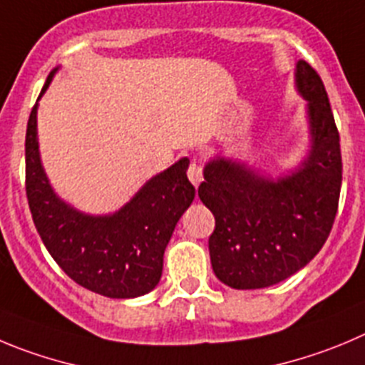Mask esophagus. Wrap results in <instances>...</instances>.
Wrapping results in <instances>:
<instances>
[{"mask_svg": "<svg viewBox=\"0 0 365 365\" xmlns=\"http://www.w3.org/2000/svg\"><path fill=\"white\" fill-rule=\"evenodd\" d=\"M187 176H189L190 183H192L194 187H198L200 183H202L203 180V175H202V167H200V163L192 162L189 165V171H187Z\"/></svg>", "mask_w": 365, "mask_h": 365, "instance_id": "esophagus-1", "label": "esophagus"}]
</instances>
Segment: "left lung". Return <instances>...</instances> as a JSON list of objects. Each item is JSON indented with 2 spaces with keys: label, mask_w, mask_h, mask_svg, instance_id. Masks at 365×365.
Wrapping results in <instances>:
<instances>
[{
  "label": "left lung",
  "mask_w": 365,
  "mask_h": 365,
  "mask_svg": "<svg viewBox=\"0 0 365 365\" xmlns=\"http://www.w3.org/2000/svg\"><path fill=\"white\" fill-rule=\"evenodd\" d=\"M295 91L306 101L308 145L284 173H268L216 153L203 167L198 196L214 214L210 264L236 290L268 288L292 277L329 236L342 183L340 138L321 77L297 61Z\"/></svg>",
  "instance_id": "left-lung-1"
}]
</instances>
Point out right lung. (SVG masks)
<instances>
[{
  "instance_id": "obj_1",
  "label": "right lung",
  "mask_w": 365,
  "mask_h": 365,
  "mask_svg": "<svg viewBox=\"0 0 365 365\" xmlns=\"http://www.w3.org/2000/svg\"><path fill=\"white\" fill-rule=\"evenodd\" d=\"M61 66L50 71L26 125V196L36 229L57 264L77 284L110 299H133L158 286L163 252L194 200L189 158L149 178L110 214H90L63 200L41 162L39 101Z\"/></svg>"
}]
</instances>
